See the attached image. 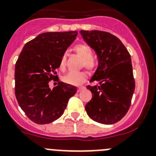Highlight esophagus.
I'll use <instances>...</instances> for the list:
<instances>
[{
    "label": "esophagus",
    "instance_id": "1",
    "mask_svg": "<svg viewBox=\"0 0 156 156\" xmlns=\"http://www.w3.org/2000/svg\"><path fill=\"white\" fill-rule=\"evenodd\" d=\"M84 88H85V87H84V86H80V87H78V92L81 91V90H83V89H84Z\"/></svg>",
    "mask_w": 156,
    "mask_h": 156
}]
</instances>
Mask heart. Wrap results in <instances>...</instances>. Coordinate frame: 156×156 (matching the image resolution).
I'll return each mask as SVG.
<instances>
[{
  "mask_svg": "<svg viewBox=\"0 0 156 156\" xmlns=\"http://www.w3.org/2000/svg\"><path fill=\"white\" fill-rule=\"evenodd\" d=\"M75 53L83 59V66H84L89 70H93L95 68V61L92 57V51L88 45L85 44H78L73 48ZM66 56L64 54L60 59L59 68L61 70H64L66 68ZM87 78V73L86 71L81 72H69L63 76L62 80L64 83L69 85L78 86L83 84Z\"/></svg>",
  "mask_w": 156,
  "mask_h": 156,
  "instance_id": "b5f03b06",
  "label": "heart"
}]
</instances>
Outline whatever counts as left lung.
Instances as JSON below:
<instances>
[{
	"label": "left lung",
	"mask_w": 156,
	"mask_h": 156,
	"mask_svg": "<svg viewBox=\"0 0 156 156\" xmlns=\"http://www.w3.org/2000/svg\"><path fill=\"white\" fill-rule=\"evenodd\" d=\"M80 34L95 50L99 61L90 80L97 83L87 87L93 95L86 104V111L96 122L116 123L128 112L135 88L130 55L121 40L110 33L81 30Z\"/></svg>",
	"instance_id": "1"
}]
</instances>
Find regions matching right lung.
<instances>
[{"label": "right lung", "mask_w": 156, "mask_h": 156, "mask_svg": "<svg viewBox=\"0 0 156 156\" xmlns=\"http://www.w3.org/2000/svg\"><path fill=\"white\" fill-rule=\"evenodd\" d=\"M78 35L77 31L46 32L27 43L15 64V96L30 120L39 125L51 123L64 113L77 87L59 82L51 90L49 83L58 78L61 56ZM57 81H59V79Z\"/></svg>", "instance_id": "add662e5"}]
</instances>
